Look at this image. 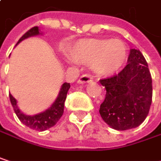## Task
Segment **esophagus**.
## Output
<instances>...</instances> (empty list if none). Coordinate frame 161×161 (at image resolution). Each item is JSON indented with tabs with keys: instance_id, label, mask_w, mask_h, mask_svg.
<instances>
[{
	"instance_id": "esophagus-1",
	"label": "esophagus",
	"mask_w": 161,
	"mask_h": 161,
	"mask_svg": "<svg viewBox=\"0 0 161 161\" xmlns=\"http://www.w3.org/2000/svg\"><path fill=\"white\" fill-rule=\"evenodd\" d=\"M92 81H93V78L89 75H83L78 79V83L79 84H85V83H89V82H92Z\"/></svg>"
}]
</instances>
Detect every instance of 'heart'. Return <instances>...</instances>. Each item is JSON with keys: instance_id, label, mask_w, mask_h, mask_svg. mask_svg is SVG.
Returning <instances> with one entry per match:
<instances>
[{"instance_id": "heart-1", "label": "heart", "mask_w": 161, "mask_h": 161, "mask_svg": "<svg viewBox=\"0 0 161 161\" xmlns=\"http://www.w3.org/2000/svg\"><path fill=\"white\" fill-rule=\"evenodd\" d=\"M69 57L77 63H92L93 71L103 76L114 74L124 65L128 51L120 40L85 39L71 47Z\"/></svg>"}]
</instances>
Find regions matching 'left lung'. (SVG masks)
Masks as SVG:
<instances>
[{
	"label": "left lung",
	"mask_w": 161,
	"mask_h": 161,
	"mask_svg": "<svg viewBox=\"0 0 161 161\" xmlns=\"http://www.w3.org/2000/svg\"><path fill=\"white\" fill-rule=\"evenodd\" d=\"M106 95L100 107L103 121L117 130L140 126L152 103V77L140 50L130 49L128 64L117 75L101 79Z\"/></svg>",
	"instance_id": "1"
}]
</instances>
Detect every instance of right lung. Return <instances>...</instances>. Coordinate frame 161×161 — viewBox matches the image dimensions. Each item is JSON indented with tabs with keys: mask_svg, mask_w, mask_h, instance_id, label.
<instances>
[{
	"mask_svg": "<svg viewBox=\"0 0 161 161\" xmlns=\"http://www.w3.org/2000/svg\"><path fill=\"white\" fill-rule=\"evenodd\" d=\"M40 34L39 31V28L38 27H33L31 30H29L17 42L20 43L21 41H23L26 38H29L31 36H35ZM16 44V45H17ZM70 88V84L69 83H64L61 86L60 91L58 93V98L56 99L55 103L49 107L47 110H46L45 112L40 113L38 114H34V115H26L22 112H20V110L18 109L17 105H16V100L11 95L9 94L10 97V102L12 103V106L14 108V111L16 113V116L19 118V120L26 125L27 127L35 130H39V131H44L46 130H47L49 128L55 126L57 124V122L59 120V118L62 116L63 112H64V103L67 97V92Z\"/></svg>",
	"mask_w": 161,
	"mask_h": 161,
	"instance_id": "add662e5",
	"label": "right lung"
}]
</instances>
